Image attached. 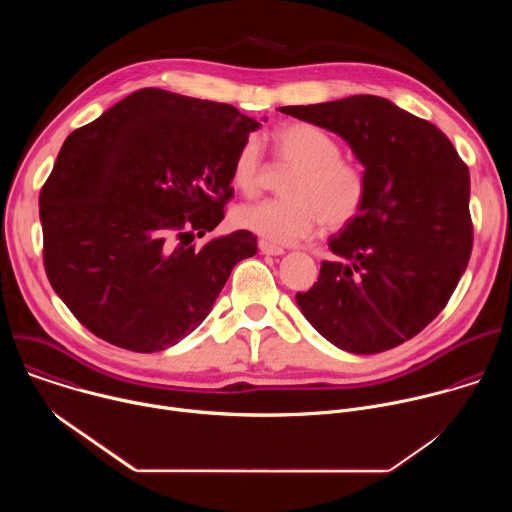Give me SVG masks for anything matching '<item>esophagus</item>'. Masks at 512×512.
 <instances>
[{
	"instance_id": "esophagus-1",
	"label": "esophagus",
	"mask_w": 512,
	"mask_h": 512,
	"mask_svg": "<svg viewBox=\"0 0 512 512\" xmlns=\"http://www.w3.org/2000/svg\"><path fill=\"white\" fill-rule=\"evenodd\" d=\"M259 251H261L263 255H281V253H283V247L261 239V241H259Z\"/></svg>"
}]
</instances>
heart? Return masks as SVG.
I'll return each instance as SVG.
<instances>
[{"mask_svg": "<svg viewBox=\"0 0 512 512\" xmlns=\"http://www.w3.org/2000/svg\"><path fill=\"white\" fill-rule=\"evenodd\" d=\"M273 156L291 166L281 192L285 198L243 204L237 223L275 245L308 239L320 225L342 231L352 225L369 202L371 180L362 164L344 160L340 141L324 127L310 121H287L271 133ZM265 162L261 145L243 141L231 166V182L245 196L261 190Z\"/></svg>", "mask_w": 512, "mask_h": 512, "instance_id": "b5f03b06", "label": "heart"}]
</instances>
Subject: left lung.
Masks as SVG:
<instances>
[{
    "instance_id": "left-lung-1",
    "label": "left lung",
    "mask_w": 512,
    "mask_h": 512,
    "mask_svg": "<svg viewBox=\"0 0 512 512\" xmlns=\"http://www.w3.org/2000/svg\"><path fill=\"white\" fill-rule=\"evenodd\" d=\"M344 137L371 180L369 202L330 239L340 261L298 291L332 344L377 354L417 336L450 302L470 261V172L433 123L375 95L281 107Z\"/></svg>"
}]
</instances>
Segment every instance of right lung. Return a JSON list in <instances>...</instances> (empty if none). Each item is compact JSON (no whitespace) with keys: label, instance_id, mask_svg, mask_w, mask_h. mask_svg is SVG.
Returning a JSON list of instances; mask_svg holds the SVG:
<instances>
[{"label":"right lung","instance_id":"obj_1","mask_svg":"<svg viewBox=\"0 0 512 512\" xmlns=\"http://www.w3.org/2000/svg\"><path fill=\"white\" fill-rule=\"evenodd\" d=\"M259 123L227 103L139 89L72 131L40 192L44 269L95 336L133 352L174 346L257 253L225 218L235 154Z\"/></svg>","mask_w":512,"mask_h":512}]
</instances>
